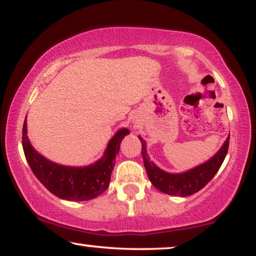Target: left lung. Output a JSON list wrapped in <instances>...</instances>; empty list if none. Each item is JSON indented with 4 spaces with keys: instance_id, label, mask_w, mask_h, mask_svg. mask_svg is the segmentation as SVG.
I'll return each mask as SVG.
<instances>
[{
    "instance_id": "1",
    "label": "left lung",
    "mask_w": 256,
    "mask_h": 256,
    "mask_svg": "<svg viewBox=\"0 0 256 256\" xmlns=\"http://www.w3.org/2000/svg\"><path fill=\"white\" fill-rule=\"evenodd\" d=\"M140 141L142 143V157L144 163L146 174L150 182L154 186L158 188L160 192L171 196H180V197H188L202 190L210 180L214 177L222 164L225 160L228 152L230 136L224 143L222 149L202 166H196L183 174H169L160 170L154 164L146 155V142L143 141L141 136H138Z\"/></svg>"
}]
</instances>
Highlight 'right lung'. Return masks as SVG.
Here are the masks:
<instances>
[{
    "label": "right lung",
    "instance_id": "1",
    "mask_svg": "<svg viewBox=\"0 0 256 256\" xmlns=\"http://www.w3.org/2000/svg\"><path fill=\"white\" fill-rule=\"evenodd\" d=\"M128 134L129 130L126 128L118 130L108 143L102 158L84 168L59 166L40 155L28 140L26 121L23 124L22 144L34 176L51 194L66 200L82 202L96 198L107 190L120 143Z\"/></svg>",
    "mask_w": 256,
    "mask_h": 256
}]
</instances>
